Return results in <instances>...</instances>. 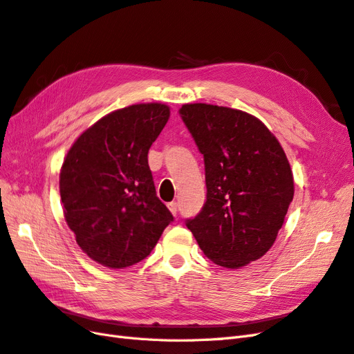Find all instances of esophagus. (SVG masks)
<instances>
[{
    "label": "esophagus",
    "instance_id": "34e87169",
    "mask_svg": "<svg viewBox=\"0 0 354 354\" xmlns=\"http://www.w3.org/2000/svg\"><path fill=\"white\" fill-rule=\"evenodd\" d=\"M168 208H169L171 214H173V216L176 217L177 216V202H169L168 203Z\"/></svg>",
    "mask_w": 354,
    "mask_h": 354
}]
</instances>
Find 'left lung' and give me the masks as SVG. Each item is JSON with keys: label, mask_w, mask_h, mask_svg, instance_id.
Returning a JSON list of instances; mask_svg holds the SVG:
<instances>
[{"label": "left lung", "mask_w": 354, "mask_h": 354, "mask_svg": "<svg viewBox=\"0 0 354 354\" xmlns=\"http://www.w3.org/2000/svg\"><path fill=\"white\" fill-rule=\"evenodd\" d=\"M205 162L207 202L186 226L208 259L241 269L272 248L294 198L279 140L239 109L187 103L180 109Z\"/></svg>", "instance_id": "8db88e82"}]
</instances>
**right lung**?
Instances as JSON below:
<instances>
[{"label": "right lung", "instance_id": "1", "mask_svg": "<svg viewBox=\"0 0 354 354\" xmlns=\"http://www.w3.org/2000/svg\"><path fill=\"white\" fill-rule=\"evenodd\" d=\"M169 120L165 103L104 115L71 146L62 164L63 214L80 248L109 269L151 254L173 216L156 196L147 152Z\"/></svg>", "mask_w": 354, "mask_h": 354}]
</instances>
